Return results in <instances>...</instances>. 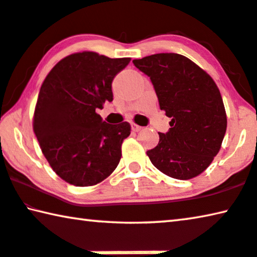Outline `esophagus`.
I'll use <instances>...</instances> for the list:
<instances>
[{
    "label": "esophagus",
    "mask_w": 257,
    "mask_h": 257,
    "mask_svg": "<svg viewBox=\"0 0 257 257\" xmlns=\"http://www.w3.org/2000/svg\"><path fill=\"white\" fill-rule=\"evenodd\" d=\"M131 127H132V131H134V132H140L141 130H144V127H142V126L137 125L136 123H132L131 124Z\"/></svg>",
    "instance_id": "1"
}]
</instances>
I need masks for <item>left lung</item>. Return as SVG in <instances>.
<instances>
[{"mask_svg":"<svg viewBox=\"0 0 257 257\" xmlns=\"http://www.w3.org/2000/svg\"><path fill=\"white\" fill-rule=\"evenodd\" d=\"M151 78L160 108L171 118L169 132L147 152L155 168L187 180L202 173L218 154L227 119L220 92L206 71L183 55L162 53L133 60Z\"/></svg>","mask_w":257,"mask_h":257,"instance_id":"8db88e82","label":"left lung"}]
</instances>
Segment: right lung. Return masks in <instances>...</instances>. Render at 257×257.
<instances>
[{
  "label": "right lung",
  "instance_id": "obj_1",
  "mask_svg": "<svg viewBox=\"0 0 257 257\" xmlns=\"http://www.w3.org/2000/svg\"><path fill=\"white\" fill-rule=\"evenodd\" d=\"M130 61L94 51L74 53L58 62L43 80L33 131L51 169L66 183L93 186L119 163L131 125L105 123L95 110L112 101L111 82Z\"/></svg>",
  "mask_w": 257,
  "mask_h": 257
}]
</instances>
